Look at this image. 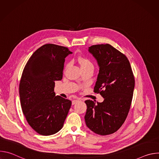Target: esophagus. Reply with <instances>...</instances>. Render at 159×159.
<instances>
[{
	"mask_svg": "<svg viewBox=\"0 0 159 159\" xmlns=\"http://www.w3.org/2000/svg\"><path fill=\"white\" fill-rule=\"evenodd\" d=\"M79 101H80V99H74V100H73V101H72V105H74L75 104L77 103Z\"/></svg>",
	"mask_w": 159,
	"mask_h": 159,
	"instance_id": "1",
	"label": "esophagus"
}]
</instances>
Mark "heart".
I'll list each match as a JSON object with an SVG mask.
<instances>
[{
    "label": "heart",
    "instance_id": "1",
    "mask_svg": "<svg viewBox=\"0 0 159 159\" xmlns=\"http://www.w3.org/2000/svg\"><path fill=\"white\" fill-rule=\"evenodd\" d=\"M78 61L79 63V64L80 65L81 68H84V67H93V64L89 58H86V57H79L78 58ZM69 63H68L66 65V68L69 66Z\"/></svg>",
    "mask_w": 159,
    "mask_h": 159
}]
</instances>
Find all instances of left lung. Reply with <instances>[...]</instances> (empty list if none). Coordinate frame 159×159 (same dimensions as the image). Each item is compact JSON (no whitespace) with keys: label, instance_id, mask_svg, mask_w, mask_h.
I'll return each mask as SVG.
<instances>
[{"label":"left lung","instance_id":"left-lung-1","mask_svg":"<svg viewBox=\"0 0 159 159\" xmlns=\"http://www.w3.org/2000/svg\"><path fill=\"white\" fill-rule=\"evenodd\" d=\"M88 51L96 60L99 69L94 93H99L104 101H85V124L98 134H112L122 126L128 116L134 87V76L126 57L111 45H93Z\"/></svg>","mask_w":159,"mask_h":159}]
</instances>
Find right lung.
Here are the masks:
<instances>
[{"label": "right lung", "mask_w": 159, "mask_h": 159, "mask_svg": "<svg viewBox=\"0 0 159 159\" xmlns=\"http://www.w3.org/2000/svg\"><path fill=\"white\" fill-rule=\"evenodd\" d=\"M67 48L47 44L28 61L19 84L22 111L28 124L42 135H52L63 127L72 102L55 96V81L63 77Z\"/></svg>", "instance_id": "1"}]
</instances>
